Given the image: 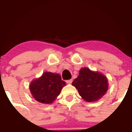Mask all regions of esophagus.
<instances>
[{"mask_svg": "<svg viewBox=\"0 0 132 132\" xmlns=\"http://www.w3.org/2000/svg\"><path fill=\"white\" fill-rule=\"evenodd\" d=\"M72 81H73V80H72V79H70V80H66V83L68 84H71Z\"/></svg>", "mask_w": 132, "mask_h": 132, "instance_id": "esophagus-1", "label": "esophagus"}]
</instances>
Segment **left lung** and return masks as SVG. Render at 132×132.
Here are the masks:
<instances>
[{
    "mask_svg": "<svg viewBox=\"0 0 132 132\" xmlns=\"http://www.w3.org/2000/svg\"><path fill=\"white\" fill-rule=\"evenodd\" d=\"M72 85L77 88L80 96L87 102L101 99L108 90V83L106 77L99 73L92 71L87 68H81L79 75Z\"/></svg>",
    "mask_w": 132,
    "mask_h": 132,
    "instance_id": "left-lung-1",
    "label": "left lung"
}]
</instances>
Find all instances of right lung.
<instances>
[{
    "mask_svg": "<svg viewBox=\"0 0 132 132\" xmlns=\"http://www.w3.org/2000/svg\"><path fill=\"white\" fill-rule=\"evenodd\" d=\"M65 85L66 83L61 80L59 74L45 72L40 78L31 83L30 90L37 101L43 104H51L60 94Z\"/></svg>",
    "mask_w": 132,
    "mask_h": 132,
    "instance_id": "1",
    "label": "right lung"
}]
</instances>
